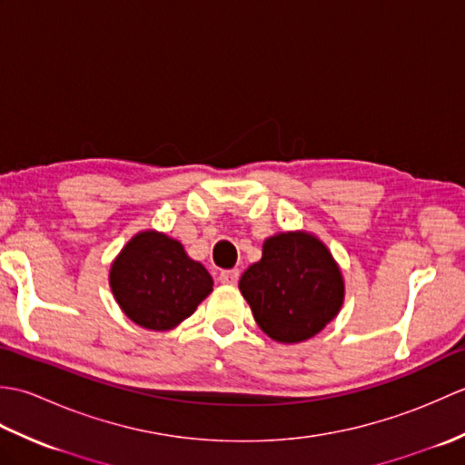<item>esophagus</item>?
Listing matches in <instances>:
<instances>
[{
	"mask_svg": "<svg viewBox=\"0 0 465 465\" xmlns=\"http://www.w3.org/2000/svg\"><path fill=\"white\" fill-rule=\"evenodd\" d=\"M217 280H220V283H223V285H235L240 280V272L238 270H223Z\"/></svg>",
	"mask_w": 465,
	"mask_h": 465,
	"instance_id": "esophagus-1",
	"label": "esophagus"
}]
</instances>
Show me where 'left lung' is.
Segmentation results:
<instances>
[{
	"label": "left lung",
	"instance_id": "1",
	"mask_svg": "<svg viewBox=\"0 0 465 465\" xmlns=\"http://www.w3.org/2000/svg\"><path fill=\"white\" fill-rule=\"evenodd\" d=\"M240 292L262 331L280 343H298L338 315L345 285L323 242L288 232L263 242L262 260L243 272Z\"/></svg>",
	"mask_w": 465,
	"mask_h": 465
}]
</instances>
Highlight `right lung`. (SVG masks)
Instances as JSON below:
<instances>
[{
	"label": "right lung",
	"mask_w": 465,
	"mask_h": 465,
	"mask_svg": "<svg viewBox=\"0 0 465 465\" xmlns=\"http://www.w3.org/2000/svg\"><path fill=\"white\" fill-rule=\"evenodd\" d=\"M110 285L134 323L153 331L173 330L213 290L212 275L170 235L147 230L114 260Z\"/></svg>",
	"instance_id": "right-lung-1"
}]
</instances>
